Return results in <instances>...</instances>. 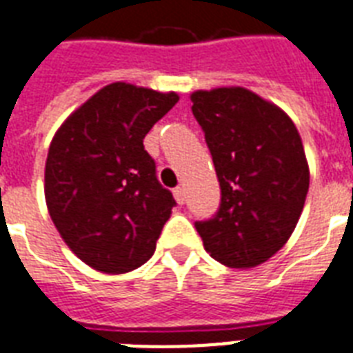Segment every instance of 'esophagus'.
<instances>
[{
	"mask_svg": "<svg viewBox=\"0 0 353 353\" xmlns=\"http://www.w3.org/2000/svg\"><path fill=\"white\" fill-rule=\"evenodd\" d=\"M174 198H176V202L179 203V205H183V203H185V189H183V187H176V189H174Z\"/></svg>",
	"mask_w": 353,
	"mask_h": 353,
	"instance_id": "obj_1",
	"label": "esophagus"
}]
</instances>
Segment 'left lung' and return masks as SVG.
Wrapping results in <instances>:
<instances>
[{"instance_id": "obj_1", "label": "left lung", "mask_w": 353, "mask_h": 353, "mask_svg": "<svg viewBox=\"0 0 353 353\" xmlns=\"http://www.w3.org/2000/svg\"><path fill=\"white\" fill-rule=\"evenodd\" d=\"M221 183V208L198 221L203 249L226 268L249 270L283 249L309 192L296 125L276 104L232 85L190 95Z\"/></svg>"}]
</instances>
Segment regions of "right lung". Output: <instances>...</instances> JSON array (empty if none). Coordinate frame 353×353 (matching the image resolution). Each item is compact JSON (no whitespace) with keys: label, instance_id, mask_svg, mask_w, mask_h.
Here are the masks:
<instances>
[{"label":"right lung","instance_id":"right-lung-1","mask_svg":"<svg viewBox=\"0 0 353 353\" xmlns=\"http://www.w3.org/2000/svg\"><path fill=\"white\" fill-rule=\"evenodd\" d=\"M177 101L174 91L108 83L52 138L48 213L67 247L93 270L129 273L155 252L176 200L159 183L143 138Z\"/></svg>","mask_w":353,"mask_h":353}]
</instances>
